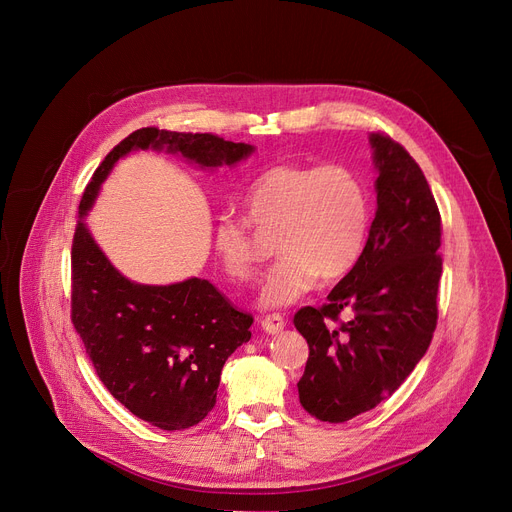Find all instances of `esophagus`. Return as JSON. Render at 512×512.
I'll use <instances>...</instances> for the list:
<instances>
[{"mask_svg": "<svg viewBox=\"0 0 512 512\" xmlns=\"http://www.w3.org/2000/svg\"><path fill=\"white\" fill-rule=\"evenodd\" d=\"M284 317L278 315V313H272V315H265L261 319V328L267 332V334H280L284 330Z\"/></svg>", "mask_w": 512, "mask_h": 512, "instance_id": "34e87169", "label": "esophagus"}]
</instances>
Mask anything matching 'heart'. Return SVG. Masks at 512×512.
Listing matches in <instances>:
<instances>
[{
  "mask_svg": "<svg viewBox=\"0 0 512 512\" xmlns=\"http://www.w3.org/2000/svg\"><path fill=\"white\" fill-rule=\"evenodd\" d=\"M247 220L274 230L282 255L265 276L263 307H284L307 294L319 278L334 282L357 265L369 232V199L363 180L346 166L280 164L257 174L240 195ZM213 251L226 276L247 282L257 251L249 226L220 215Z\"/></svg>",
  "mask_w": 512,
  "mask_h": 512,
  "instance_id": "b5f03b06",
  "label": "heart"
}]
</instances>
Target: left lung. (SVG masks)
<instances>
[{
    "label": "left lung",
    "instance_id": "obj_1",
    "mask_svg": "<svg viewBox=\"0 0 512 512\" xmlns=\"http://www.w3.org/2000/svg\"><path fill=\"white\" fill-rule=\"evenodd\" d=\"M378 209L357 265L321 307L294 315L309 344L299 386L303 409L342 423L378 407L427 353L438 321L442 222L407 149L371 132Z\"/></svg>",
    "mask_w": 512,
    "mask_h": 512
}]
</instances>
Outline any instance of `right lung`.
<instances>
[{"instance_id":"right-lung-1","label":"right lung","mask_w":512,"mask_h":512,"mask_svg":"<svg viewBox=\"0 0 512 512\" xmlns=\"http://www.w3.org/2000/svg\"><path fill=\"white\" fill-rule=\"evenodd\" d=\"M182 155L201 170L234 168L255 147L215 134L141 128L116 145L80 199L72 242V324L103 386L139 419L176 432L215 407L226 359L251 340L253 317L232 307L209 280L153 286L122 276L85 218L116 161L130 151Z\"/></svg>"}]
</instances>
